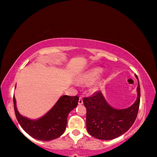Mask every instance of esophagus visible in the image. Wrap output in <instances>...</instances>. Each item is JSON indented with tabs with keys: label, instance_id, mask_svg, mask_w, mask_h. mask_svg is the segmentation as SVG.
<instances>
[{
	"label": "esophagus",
	"instance_id": "esophagus-1",
	"mask_svg": "<svg viewBox=\"0 0 157 157\" xmlns=\"http://www.w3.org/2000/svg\"><path fill=\"white\" fill-rule=\"evenodd\" d=\"M83 104V99H82V97H80L78 99V105H82Z\"/></svg>",
	"mask_w": 157,
	"mask_h": 157
}]
</instances>
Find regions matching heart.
<instances>
[{"label": "heart", "instance_id": "obj_1", "mask_svg": "<svg viewBox=\"0 0 157 157\" xmlns=\"http://www.w3.org/2000/svg\"><path fill=\"white\" fill-rule=\"evenodd\" d=\"M102 72V70L101 68L97 67V68L91 69L81 75L78 78V82L83 85H90L99 78Z\"/></svg>", "mask_w": 157, "mask_h": 157}]
</instances>
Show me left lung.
<instances>
[{
    "label": "left lung",
    "instance_id": "left-lung-1",
    "mask_svg": "<svg viewBox=\"0 0 157 157\" xmlns=\"http://www.w3.org/2000/svg\"><path fill=\"white\" fill-rule=\"evenodd\" d=\"M137 99L129 108L117 109L107 102L100 91L83 99L87 109L86 126L89 134L100 140H112L125 133L136 121L140 103L139 78Z\"/></svg>",
    "mask_w": 157,
    "mask_h": 157
}]
</instances>
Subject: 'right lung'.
Listing matches in <instances>:
<instances>
[{"label": "right lung", "mask_w": 157, "mask_h": 157, "mask_svg": "<svg viewBox=\"0 0 157 157\" xmlns=\"http://www.w3.org/2000/svg\"><path fill=\"white\" fill-rule=\"evenodd\" d=\"M78 96H61L43 117L31 120L18 112L16 98L13 97L15 114L20 126L31 137L40 141H51L60 137L64 132L69 113L78 105Z\"/></svg>", "instance_id": "obj_1"}]
</instances>
